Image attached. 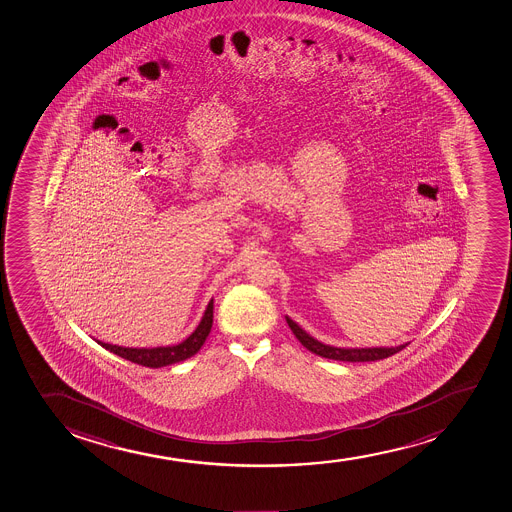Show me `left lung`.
<instances>
[{
	"mask_svg": "<svg viewBox=\"0 0 512 512\" xmlns=\"http://www.w3.org/2000/svg\"><path fill=\"white\" fill-rule=\"evenodd\" d=\"M287 325L291 328L292 333L296 335L297 340L301 341V345L308 348L309 352L316 353L319 357L330 358V360H340V362H375V360H382V358L391 357L394 353L401 352L402 348L406 345H399V347L391 348H336L325 345L321 341L314 340L313 336H309L303 328L287 318Z\"/></svg>",
	"mask_w": 512,
	"mask_h": 512,
	"instance_id": "1",
	"label": "left lung"
}]
</instances>
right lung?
<instances>
[{"mask_svg": "<svg viewBox=\"0 0 512 512\" xmlns=\"http://www.w3.org/2000/svg\"><path fill=\"white\" fill-rule=\"evenodd\" d=\"M211 326H213V299L209 301L203 319H201L198 328L194 330L193 335L176 345V347L125 348L103 343V341H98V343L101 347L110 350L118 357L125 358V360H130V362L142 365V367L159 369V367H165V365L182 362L186 358L193 357L194 353H198L199 348L203 347L204 341L208 338Z\"/></svg>", "mask_w": 512, "mask_h": 512, "instance_id": "1", "label": "right lung"}]
</instances>
